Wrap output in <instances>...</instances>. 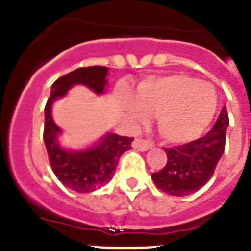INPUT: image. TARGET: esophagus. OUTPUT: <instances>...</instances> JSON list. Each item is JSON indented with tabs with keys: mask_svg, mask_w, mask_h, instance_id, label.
I'll return each mask as SVG.
<instances>
[{
	"mask_svg": "<svg viewBox=\"0 0 251 251\" xmlns=\"http://www.w3.org/2000/svg\"><path fill=\"white\" fill-rule=\"evenodd\" d=\"M132 147L137 151H147L150 148L153 147V143H151L150 141H146V139H134L132 143Z\"/></svg>",
	"mask_w": 251,
	"mask_h": 251,
	"instance_id": "esophagus-1",
	"label": "esophagus"
}]
</instances>
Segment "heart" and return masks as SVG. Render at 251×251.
I'll use <instances>...</instances> for the list:
<instances>
[{"label": "heart", "instance_id": "obj_1", "mask_svg": "<svg viewBox=\"0 0 251 251\" xmlns=\"http://www.w3.org/2000/svg\"><path fill=\"white\" fill-rule=\"evenodd\" d=\"M136 101L129 105L136 122L156 115L161 136L170 143L183 145L207 129L217 110V93L206 81L187 75L152 77L137 88Z\"/></svg>", "mask_w": 251, "mask_h": 251}]
</instances>
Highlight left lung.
<instances>
[{
	"mask_svg": "<svg viewBox=\"0 0 251 251\" xmlns=\"http://www.w3.org/2000/svg\"><path fill=\"white\" fill-rule=\"evenodd\" d=\"M229 115L224 106L214 128L197 141L165 148L167 163L152 174L154 185L172 196H187L208 182L225 150Z\"/></svg>",
	"mask_w": 251,
	"mask_h": 251,
	"instance_id": "obj_1",
	"label": "left lung"
}]
</instances>
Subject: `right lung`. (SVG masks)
I'll return each instance as SVG.
<instances>
[{
    "label": "right lung",
    "instance_id": "1",
    "mask_svg": "<svg viewBox=\"0 0 251 251\" xmlns=\"http://www.w3.org/2000/svg\"><path fill=\"white\" fill-rule=\"evenodd\" d=\"M109 69L105 66L79 68L59 77L52 86L45 106L44 142L55 176L65 187L79 194L93 192L106 185L113 178L121 156L130 150L133 138L105 133L93 145L80 150L63 147L60 136L63 130L52 118V104L64 98L75 85H84L95 94L108 92L106 75Z\"/></svg>",
    "mask_w": 251,
    "mask_h": 251
}]
</instances>
